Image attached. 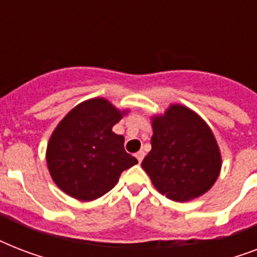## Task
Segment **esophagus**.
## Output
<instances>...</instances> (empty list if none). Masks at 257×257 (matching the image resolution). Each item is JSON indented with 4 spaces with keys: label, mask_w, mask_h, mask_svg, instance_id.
Segmentation results:
<instances>
[{
    "label": "esophagus",
    "mask_w": 257,
    "mask_h": 257,
    "mask_svg": "<svg viewBox=\"0 0 257 257\" xmlns=\"http://www.w3.org/2000/svg\"><path fill=\"white\" fill-rule=\"evenodd\" d=\"M144 156H145V152L144 151H140V152H137L136 153V157H137V160L140 161H143V159H144Z\"/></svg>",
    "instance_id": "esophagus-1"
}]
</instances>
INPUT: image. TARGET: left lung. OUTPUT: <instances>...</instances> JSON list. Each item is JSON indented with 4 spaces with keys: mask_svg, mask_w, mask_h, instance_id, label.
Returning a JSON list of instances; mask_svg holds the SVG:
<instances>
[{
    "mask_svg": "<svg viewBox=\"0 0 257 257\" xmlns=\"http://www.w3.org/2000/svg\"><path fill=\"white\" fill-rule=\"evenodd\" d=\"M152 124V151L141 167L157 191L175 201L205 193L221 168L219 147L209 126L183 105H172Z\"/></svg>",
    "mask_w": 257,
    "mask_h": 257,
    "instance_id": "8db88e82",
    "label": "left lung"
}]
</instances>
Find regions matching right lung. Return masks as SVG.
Returning <instances> with one entry per match:
<instances>
[{"instance_id": "obj_1", "label": "right lung", "mask_w": 257, "mask_h": 257, "mask_svg": "<svg viewBox=\"0 0 257 257\" xmlns=\"http://www.w3.org/2000/svg\"><path fill=\"white\" fill-rule=\"evenodd\" d=\"M121 114L104 98H92L66 114L50 137L46 161L58 188L82 201L109 192L125 169L137 164L112 132Z\"/></svg>"}]
</instances>
